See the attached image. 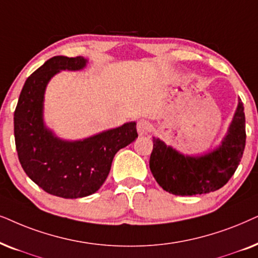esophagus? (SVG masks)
I'll return each mask as SVG.
<instances>
[{"mask_svg": "<svg viewBox=\"0 0 258 258\" xmlns=\"http://www.w3.org/2000/svg\"><path fill=\"white\" fill-rule=\"evenodd\" d=\"M137 130H138L139 135H147L152 130V125L147 120H140L138 125H137Z\"/></svg>", "mask_w": 258, "mask_h": 258, "instance_id": "34e87169", "label": "esophagus"}]
</instances>
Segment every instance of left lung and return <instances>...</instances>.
Masks as SVG:
<instances>
[{"label":"left lung","mask_w":258,"mask_h":258,"mask_svg":"<svg viewBox=\"0 0 258 258\" xmlns=\"http://www.w3.org/2000/svg\"><path fill=\"white\" fill-rule=\"evenodd\" d=\"M245 139L244 107L239 100L228 135L212 152L201 157L184 156L153 138L151 172L169 194L195 196L214 192L224 186L235 173L244 152Z\"/></svg>","instance_id":"8db88e82"}]
</instances>
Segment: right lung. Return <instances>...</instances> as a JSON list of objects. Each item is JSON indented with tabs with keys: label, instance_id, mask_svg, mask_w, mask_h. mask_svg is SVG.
<instances>
[{
	"label": "right lung",
	"instance_id": "add662e5",
	"mask_svg": "<svg viewBox=\"0 0 258 258\" xmlns=\"http://www.w3.org/2000/svg\"><path fill=\"white\" fill-rule=\"evenodd\" d=\"M86 63L82 56L47 60L26 80L14 112V136L22 169L42 190L61 198L97 192L108 176L115 153L138 138L136 122L77 142L57 138L44 126L47 84L60 71H79Z\"/></svg>",
	"mask_w": 258,
	"mask_h": 258
}]
</instances>
